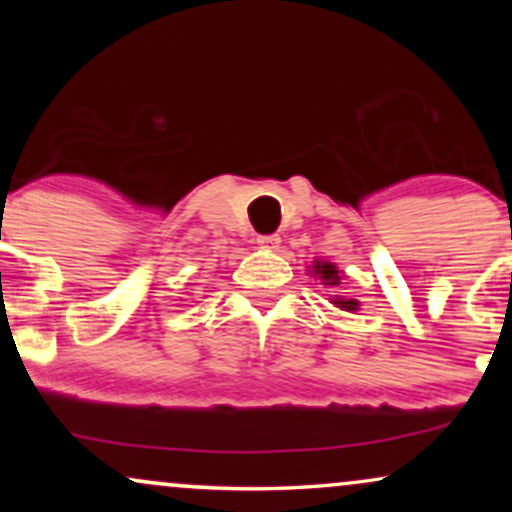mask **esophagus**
<instances>
[{
	"mask_svg": "<svg viewBox=\"0 0 512 512\" xmlns=\"http://www.w3.org/2000/svg\"><path fill=\"white\" fill-rule=\"evenodd\" d=\"M257 245H260L262 250H279L281 238L279 236H260L257 238Z\"/></svg>",
	"mask_w": 512,
	"mask_h": 512,
	"instance_id": "obj_1",
	"label": "esophagus"
}]
</instances>
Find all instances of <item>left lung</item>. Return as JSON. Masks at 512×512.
<instances>
[{
    "instance_id": "8db88e82",
    "label": "left lung",
    "mask_w": 512,
    "mask_h": 512,
    "mask_svg": "<svg viewBox=\"0 0 512 512\" xmlns=\"http://www.w3.org/2000/svg\"><path fill=\"white\" fill-rule=\"evenodd\" d=\"M310 274H313L315 279H320L325 286H339L344 279V272H339L337 264L325 262V260H315L313 267H310ZM330 303L334 305V308L346 310V313H356L358 305H361L356 298H344V296H334Z\"/></svg>"
}]
</instances>
